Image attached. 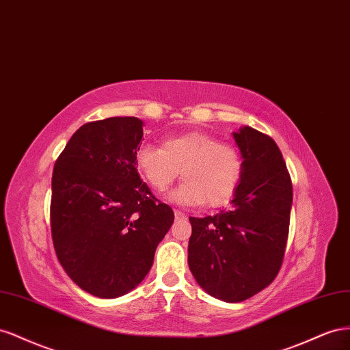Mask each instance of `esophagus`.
Here are the masks:
<instances>
[{
    "label": "esophagus",
    "mask_w": 350,
    "mask_h": 350,
    "mask_svg": "<svg viewBox=\"0 0 350 350\" xmlns=\"http://www.w3.org/2000/svg\"><path fill=\"white\" fill-rule=\"evenodd\" d=\"M174 215H176V218H185L186 217L182 211H178V209H174Z\"/></svg>",
    "instance_id": "34e87169"
}]
</instances>
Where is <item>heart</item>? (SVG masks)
Here are the masks:
<instances>
[{"mask_svg":"<svg viewBox=\"0 0 350 350\" xmlns=\"http://www.w3.org/2000/svg\"><path fill=\"white\" fill-rule=\"evenodd\" d=\"M137 172L155 192L163 193L180 176L183 183L170 201L186 206H219L234 196L243 163L239 149L204 132L168 136L163 146L142 145L135 154Z\"/></svg>","mask_w":350,"mask_h":350,"instance_id":"1","label":"heart"}]
</instances>
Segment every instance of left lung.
<instances>
[{"mask_svg": "<svg viewBox=\"0 0 350 350\" xmlns=\"http://www.w3.org/2000/svg\"><path fill=\"white\" fill-rule=\"evenodd\" d=\"M243 158L242 178L228 209L189 217L187 262L204 291L242 302L271 284L283 264L293 187L271 137L245 126L233 133Z\"/></svg>", "mask_w": 350, "mask_h": 350, "instance_id": "8db88e82", "label": "left lung"}]
</instances>
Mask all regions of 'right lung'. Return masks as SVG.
Returning a JSON list of instances; mask_svg holds the SVG:
<instances>
[{"label":"right lung","instance_id":"1","mask_svg":"<svg viewBox=\"0 0 350 350\" xmlns=\"http://www.w3.org/2000/svg\"><path fill=\"white\" fill-rule=\"evenodd\" d=\"M144 136L136 117L83 124L53 172L51 234L67 275L96 297L123 296L141 283L174 213L141 180L135 154Z\"/></svg>","mask_w":350,"mask_h":350}]
</instances>
